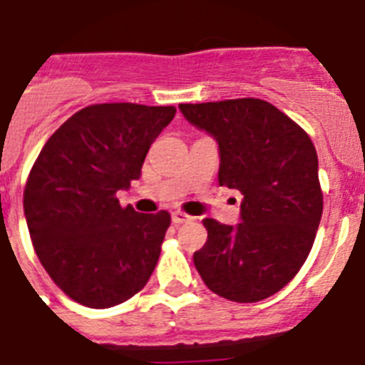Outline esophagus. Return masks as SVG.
<instances>
[{
  "label": "esophagus",
  "instance_id": "34e87169",
  "mask_svg": "<svg viewBox=\"0 0 365 365\" xmlns=\"http://www.w3.org/2000/svg\"><path fill=\"white\" fill-rule=\"evenodd\" d=\"M191 215H187V213L180 212V210H176V212H173V223L176 225H182V223H187V221H191Z\"/></svg>",
  "mask_w": 365,
  "mask_h": 365
}]
</instances>
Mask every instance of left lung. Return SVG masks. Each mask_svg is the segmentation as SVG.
<instances>
[{"instance_id": "left-lung-1", "label": "left lung", "mask_w": 365, "mask_h": 365, "mask_svg": "<svg viewBox=\"0 0 365 365\" xmlns=\"http://www.w3.org/2000/svg\"><path fill=\"white\" fill-rule=\"evenodd\" d=\"M183 118L219 148V185L238 189L240 223L204 219L208 240L192 262L212 292L264 300L309 255L322 215L319 159L300 125L262 99L180 105Z\"/></svg>"}]
</instances>
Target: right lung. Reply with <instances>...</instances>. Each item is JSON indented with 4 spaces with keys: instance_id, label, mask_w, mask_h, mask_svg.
Wrapping results in <instances>:
<instances>
[{
    "instance_id": "obj_1",
    "label": "right lung",
    "mask_w": 365,
    "mask_h": 365,
    "mask_svg": "<svg viewBox=\"0 0 365 365\" xmlns=\"http://www.w3.org/2000/svg\"><path fill=\"white\" fill-rule=\"evenodd\" d=\"M174 114V106L135 103L86 106L50 136L29 173L24 215L35 253L82 306H118L155 269L170 215L121 208L115 192L140 178Z\"/></svg>"
}]
</instances>
